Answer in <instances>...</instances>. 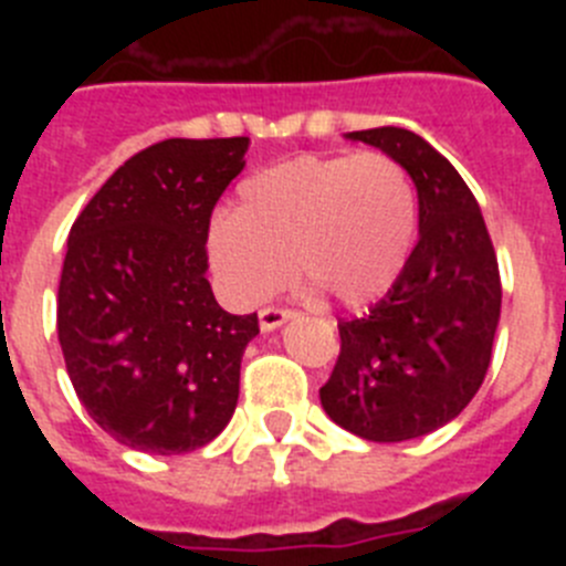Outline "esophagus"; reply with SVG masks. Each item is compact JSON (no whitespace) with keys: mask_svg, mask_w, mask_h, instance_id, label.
Listing matches in <instances>:
<instances>
[{"mask_svg":"<svg viewBox=\"0 0 566 566\" xmlns=\"http://www.w3.org/2000/svg\"><path fill=\"white\" fill-rule=\"evenodd\" d=\"M258 317H260V332H274V328H280L283 323H289V319L294 317V312H289V308H263Z\"/></svg>","mask_w":566,"mask_h":566,"instance_id":"obj_1","label":"esophagus"}]
</instances>
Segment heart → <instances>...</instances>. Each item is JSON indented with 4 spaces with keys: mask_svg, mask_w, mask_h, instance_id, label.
<instances>
[{
    "mask_svg": "<svg viewBox=\"0 0 566 566\" xmlns=\"http://www.w3.org/2000/svg\"><path fill=\"white\" fill-rule=\"evenodd\" d=\"M413 232L417 195L397 158L297 155L240 184L234 212L209 227V260L243 303L277 292L292 263L312 292L365 306L394 289Z\"/></svg>",
    "mask_w": 566,
    "mask_h": 566,
    "instance_id": "1",
    "label": "heart"
}]
</instances>
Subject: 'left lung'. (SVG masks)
I'll return each instance as SVG.
<instances>
[{"instance_id": "8db88e82", "label": "left lung", "mask_w": 566, "mask_h": 566, "mask_svg": "<svg viewBox=\"0 0 566 566\" xmlns=\"http://www.w3.org/2000/svg\"><path fill=\"white\" fill-rule=\"evenodd\" d=\"M397 158L419 201V240L394 289L339 323L323 411L368 442H405L448 424L476 397L502 312L488 227L462 175L417 133H345Z\"/></svg>"}]
</instances>
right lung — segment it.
<instances>
[{"label":"right lung","instance_id":"obj_1","mask_svg":"<svg viewBox=\"0 0 566 566\" xmlns=\"http://www.w3.org/2000/svg\"><path fill=\"white\" fill-rule=\"evenodd\" d=\"M249 138H167L82 209L59 280V345L93 422L133 451H198L229 424L258 314L207 280L209 218Z\"/></svg>","mask_w":566,"mask_h":566}]
</instances>
